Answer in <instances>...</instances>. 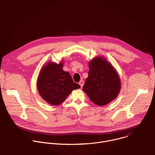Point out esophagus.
I'll use <instances>...</instances> for the list:
<instances>
[{
  "mask_svg": "<svg viewBox=\"0 0 155 155\" xmlns=\"http://www.w3.org/2000/svg\"><path fill=\"white\" fill-rule=\"evenodd\" d=\"M79 84L80 85V86H81V87H82L83 86V85H84V81H83V80H81V81H80V82H79Z\"/></svg>",
  "mask_w": 155,
  "mask_h": 155,
  "instance_id": "1",
  "label": "esophagus"
}]
</instances>
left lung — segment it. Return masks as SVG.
Returning a JSON list of instances; mask_svg holds the SVG:
<instances>
[{
	"label": "left lung",
	"instance_id": "1",
	"mask_svg": "<svg viewBox=\"0 0 155 155\" xmlns=\"http://www.w3.org/2000/svg\"><path fill=\"white\" fill-rule=\"evenodd\" d=\"M89 68L83 91L96 105L103 106L110 103L118 97L121 88L117 71L104 56L92 58Z\"/></svg>",
	"mask_w": 155,
	"mask_h": 155
}]
</instances>
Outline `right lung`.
I'll list each match as a JSON object with an SVG mask.
<instances>
[{"mask_svg": "<svg viewBox=\"0 0 155 155\" xmlns=\"http://www.w3.org/2000/svg\"><path fill=\"white\" fill-rule=\"evenodd\" d=\"M63 60L59 63L51 61L41 67L37 80L40 97L48 103L57 106L62 103L72 91L80 88L73 81L68 72L63 70Z\"/></svg>", "mask_w": 155, "mask_h": 155, "instance_id": "right-lung-1", "label": "right lung"}]
</instances>
